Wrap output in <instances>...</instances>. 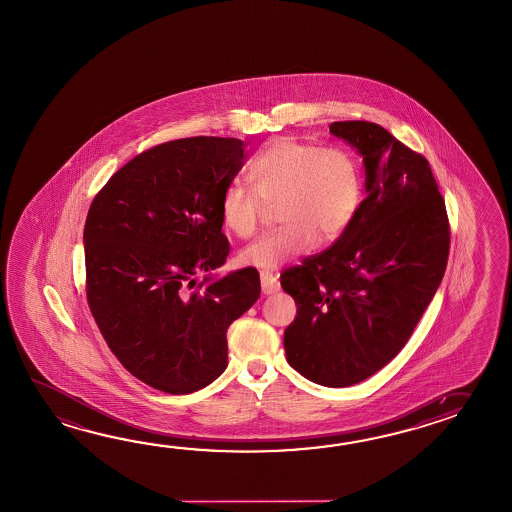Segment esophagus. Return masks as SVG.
Wrapping results in <instances>:
<instances>
[{
    "label": "esophagus",
    "instance_id": "obj_1",
    "mask_svg": "<svg viewBox=\"0 0 512 512\" xmlns=\"http://www.w3.org/2000/svg\"><path fill=\"white\" fill-rule=\"evenodd\" d=\"M261 288L262 294H266V296H270V294H275V292H279V281H277V277L270 272H261Z\"/></svg>",
    "mask_w": 512,
    "mask_h": 512
}]
</instances>
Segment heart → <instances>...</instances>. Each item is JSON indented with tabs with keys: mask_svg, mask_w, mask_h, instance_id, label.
I'll list each match as a JSON object with an SVG mask.
<instances>
[{
	"mask_svg": "<svg viewBox=\"0 0 512 512\" xmlns=\"http://www.w3.org/2000/svg\"><path fill=\"white\" fill-rule=\"evenodd\" d=\"M251 189L231 182L220 198V220L239 239L261 222L264 205H275L283 222L240 251V262L275 270L305 255L314 242H332L353 224L364 198V178L349 150L296 137H275L246 165Z\"/></svg>",
	"mask_w": 512,
	"mask_h": 512,
	"instance_id": "obj_1",
	"label": "heart"
}]
</instances>
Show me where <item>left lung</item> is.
I'll return each instance as SVG.
<instances>
[{
  "label": "left lung",
  "instance_id": "1",
  "mask_svg": "<svg viewBox=\"0 0 512 512\" xmlns=\"http://www.w3.org/2000/svg\"><path fill=\"white\" fill-rule=\"evenodd\" d=\"M362 156L365 200L329 250L281 273L297 316L284 351L319 386L375 375L408 343L443 281L450 224L428 159L367 121L329 126Z\"/></svg>",
  "mask_w": 512,
  "mask_h": 512
}]
</instances>
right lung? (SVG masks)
<instances>
[{"mask_svg": "<svg viewBox=\"0 0 512 512\" xmlns=\"http://www.w3.org/2000/svg\"><path fill=\"white\" fill-rule=\"evenodd\" d=\"M235 137L148 148L108 180L84 226L86 297L110 351L147 386L187 395L228 367V327L261 296L255 268L198 273L229 255L220 198L244 161Z\"/></svg>", "mask_w": 512, "mask_h": 512, "instance_id": "right-lung-1", "label": "right lung"}]
</instances>
